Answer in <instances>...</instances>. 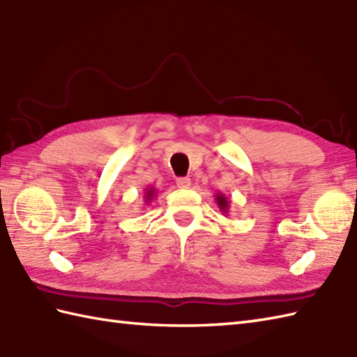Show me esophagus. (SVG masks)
I'll return each instance as SVG.
<instances>
[{
    "instance_id": "esophagus-1",
    "label": "esophagus",
    "mask_w": 357,
    "mask_h": 357,
    "mask_svg": "<svg viewBox=\"0 0 357 357\" xmlns=\"http://www.w3.org/2000/svg\"><path fill=\"white\" fill-rule=\"evenodd\" d=\"M176 185L179 187V188H188L192 185V181L188 179V178H178L176 179Z\"/></svg>"
}]
</instances>
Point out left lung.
<instances>
[{"mask_svg":"<svg viewBox=\"0 0 357 357\" xmlns=\"http://www.w3.org/2000/svg\"><path fill=\"white\" fill-rule=\"evenodd\" d=\"M215 201H216V204H218L219 210L222 211V215H227V213H229L230 202H229V199H227V196H225V195H222V193H216V195H215Z\"/></svg>","mask_w":357,"mask_h":357,"instance_id":"left-lung-1","label":"left lung"}]
</instances>
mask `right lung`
Returning a JSON list of instances; mask_svg holds the SVG:
<instances>
[{"label": "right lung", "instance_id": "obj_1", "mask_svg": "<svg viewBox=\"0 0 357 357\" xmlns=\"http://www.w3.org/2000/svg\"><path fill=\"white\" fill-rule=\"evenodd\" d=\"M155 195H156V188L155 187L146 188V192H144V201H146V204H150L151 201H153Z\"/></svg>", "mask_w": 357, "mask_h": 357}]
</instances>
